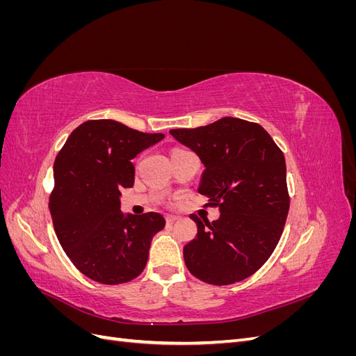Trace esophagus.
<instances>
[{
  "label": "esophagus",
  "mask_w": 356,
  "mask_h": 356,
  "mask_svg": "<svg viewBox=\"0 0 356 356\" xmlns=\"http://www.w3.org/2000/svg\"><path fill=\"white\" fill-rule=\"evenodd\" d=\"M178 220H179L178 215H166V222H168V224H174V222L178 221Z\"/></svg>",
  "instance_id": "obj_1"
}]
</instances>
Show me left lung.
<instances>
[{"mask_svg":"<svg viewBox=\"0 0 356 356\" xmlns=\"http://www.w3.org/2000/svg\"><path fill=\"white\" fill-rule=\"evenodd\" d=\"M169 134L200 157L199 193L220 209L212 222L190 215L197 234L184 246L187 268L212 285L243 281L268 260L284 232L289 209L284 153L260 124L234 117Z\"/></svg>","mask_w":356,"mask_h":356,"instance_id":"1","label":"left lung"}]
</instances>
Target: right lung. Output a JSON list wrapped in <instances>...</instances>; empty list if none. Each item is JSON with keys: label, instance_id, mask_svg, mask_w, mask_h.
<instances>
[{"label": "right lung", "instance_id": "add662e5", "mask_svg": "<svg viewBox=\"0 0 356 356\" xmlns=\"http://www.w3.org/2000/svg\"><path fill=\"white\" fill-rule=\"evenodd\" d=\"M163 138L115 120H89L74 129L56 156L49 202L53 227L72 264L92 281L124 284L144 270L165 218L123 213L120 190L134 186L131 160Z\"/></svg>", "mask_w": 356, "mask_h": 356}]
</instances>
